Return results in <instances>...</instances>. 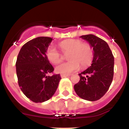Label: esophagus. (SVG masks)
<instances>
[{"label": "esophagus", "mask_w": 129, "mask_h": 129, "mask_svg": "<svg viewBox=\"0 0 129 129\" xmlns=\"http://www.w3.org/2000/svg\"><path fill=\"white\" fill-rule=\"evenodd\" d=\"M60 76L62 78H63V77H66L71 76V75H70V74H61Z\"/></svg>", "instance_id": "esophagus-1"}]
</instances>
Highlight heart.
Masks as SVG:
<instances>
[{
  "instance_id": "b5f03b06",
  "label": "heart",
  "mask_w": 129,
  "mask_h": 129,
  "mask_svg": "<svg viewBox=\"0 0 129 129\" xmlns=\"http://www.w3.org/2000/svg\"><path fill=\"white\" fill-rule=\"evenodd\" d=\"M61 50L68 53L67 58L69 60L58 65L56 72L62 74H68L82 68L89 67L93 57L92 46L87 43H83L79 39L65 40L59 44ZM47 58L54 64H57L62 60V55L53 45H49L45 51Z\"/></svg>"
}]
</instances>
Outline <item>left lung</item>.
Listing matches in <instances>:
<instances>
[{
    "mask_svg": "<svg viewBox=\"0 0 129 129\" xmlns=\"http://www.w3.org/2000/svg\"><path fill=\"white\" fill-rule=\"evenodd\" d=\"M93 47L91 66L79 74L80 80L74 85L77 94L84 100L95 101L103 97L110 87L114 77V57L107 43L92 34L82 36Z\"/></svg>",
    "mask_w": 129,
    "mask_h": 129,
    "instance_id": "left-lung-1",
    "label": "left lung"
}]
</instances>
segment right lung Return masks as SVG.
<instances>
[{"label": "right lung", "mask_w": 129, "mask_h": 129, "mask_svg": "<svg viewBox=\"0 0 129 129\" xmlns=\"http://www.w3.org/2000/svg\"><path fill=\"white\" fill-rule=\"evenodd\" d=\"M52 39L39 37L22 47L16 63L18 84L27 98L36 103L50 99L58 87L61 77L53 73L54 69L47 58L45 51Z\"/></svg>", "instance_id": "right-lung-1"}]
</instances>
